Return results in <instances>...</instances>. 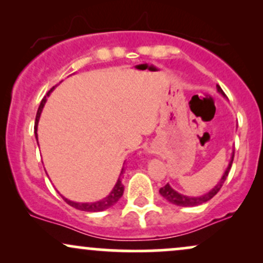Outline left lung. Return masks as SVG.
<instances>
[{
  "label": "left lung",
  "instance_id": "left-lung-1",
  "mask_svg": "<svg viewBox=\"0 0 263 263\" xmlns=\"http://www.w3.org/2000/svg\"><path fill=\"white\" fill-rule=\"evenodd\" d=\"M216 89H218V92H220L224 98H226V95L224 93V91H222L221 87L216 85ZM234 153L235 152H232L231 159L230 162H229V165L228 168H226V171L224 172V174H222L221 179L219 180V183L216 184L213 189L209 190L208 193H205V194L199 195V197H188V195H184V194H180V193H178L177 190L172 188L168 183L165 184L163 188L159 189V193H161V195L165 199V200H168L170 203L174 205H178V206H197V205L206 203V201H209L211 198L215 197V195L218 194L220 188H221L222 184H224V182L226 180V178H228L229 172H230V168L232 165V161H234Z\"/></svg>",
  "mask_w": 263,
  "mask_h": 263
}]
</instances>
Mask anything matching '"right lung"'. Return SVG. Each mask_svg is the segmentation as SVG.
Wrapping results in <instances>:
<instances>
[{
  "mask_svg": "<svg viewBox=\"0 0 263 263\" xmlns=\"http://www.w3.org/2000/svg\"><path fill=\"white\" fill-rule=\"evenodd\" d=\"M55 89V86H53L52 89L49 90V91L47 92V95L44 96L43 100L41 101V105H39L38 107V111H37V116H35V123H34V134H35V138H37V142H38V135H37V129H38V122H39V117H41V114H42V110H43L45 102H47V98L50 95V92L53 91V90ZM125 173V167H122V171L121 173H120V177L119 179H117L116 184H115L114 189L111 190L110 194L107 195L106 198L101 199V200L99 201H93V203H77V201H71L69 200V199L64 198L62 195V198L64 199V200L68 203L70 206L75 208V209L78 210H81V211H90V213H95V211H102V210H106L108 208L114 206L115 204L117 203V201L120 200V198L122 197L123 194V184L121 183V177L122 174Z\"/></svg>",
  "mask_w": 263,
  "mask_h": 263,
  "instance_id": "add662e5",
  "label": "right lung"
}]
</instances>
